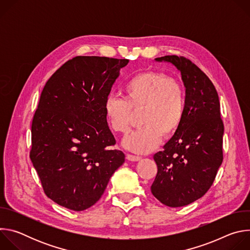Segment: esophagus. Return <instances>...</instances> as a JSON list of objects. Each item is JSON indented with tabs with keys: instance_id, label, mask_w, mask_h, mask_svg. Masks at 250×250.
<instances>
[{
	"instance_id": "34e87169",
	"label": "esophagus",
	"mask_w": 250,
	"mask_h": 250,
	"mask_svg": "<svg viewBox=\"0 0 250 250\" xmlns=\"http://www.w3.org/2000/svg\"><path fill=\"white\" fill-rule=\"evenodd\" d=\"M126 159L129 160V161H139L141 159V157L139 156H135V155H132V154H126Z\"/></svg>"
}]
</instances>
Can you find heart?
I'll list each match as a JSON object with an SVG mask.
<instances>
[{
    "mask_svg": "<svg viewBox=\"0 0 250 250\" xmlns=\"http://www.w3.org/2000/svg\"><path fill=\"white\" fill-rule=\"evenodd\" d=\"M125 100L114 96L104 104V118L109 127L120 133L127 132L132 112L142 111L144 126L123 140V146L135 153L146 154L157 147L162 134L171 136L180 127L186 111L183 86L168 75L146 71L129 78L123 88Z\"/></svg>",
    "mask_w": 250,
    "mask_h": 250,
    "instance_id": "obj_1",
    "label": "heart"
}]
</instances>
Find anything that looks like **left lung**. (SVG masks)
I'll use <instances>...</instances> for the list:
<instances>
[{
    "label": "left lung",
    "instance_id": "1",
    "mask_svg": "<svg viewBox=\"0 0 250 250\" xmlns=\"http://www.w3.org/2000/svg\"><path fill=\"white\" fill-rule=\"evenodd\" d=\"M155 61L180 71L186 89L184 120L153 156L157 175L150 188L163 205L178 208L203 197L215 180L223 162L224 124L217 90L200 68L177 55Z\"/></svg>",
    "mask_w": 250,
    "mask_h": 250
}]
</instances>
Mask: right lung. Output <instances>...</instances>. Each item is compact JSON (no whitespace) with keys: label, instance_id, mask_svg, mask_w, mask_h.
<instances>
[{"label":"right lung","instance_id":"obj_1","mask_svg":"<svg viewBox=\"0 0 250 250\" xmlns=\"http://www.w3.org/2000/svg\"><path fill=\"white\" fill-rule=\"evenodd\" d=\"M127 59L77 56L46 82L31 125L30 160L46 196L80 211L95 205L125 162L104 104Z\"/></svg>","mask_w":250,"mask_h":250}]
</instances>
